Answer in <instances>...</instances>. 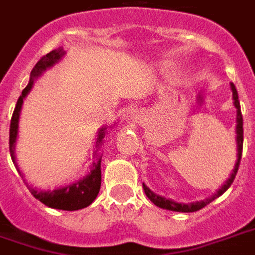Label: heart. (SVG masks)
I'll list each match as a JSON object with an SVG mask.
<instances>
[{
	"mask_svg": "<svg viewBox=\"0 0 255 255\" xmlns=\"http://www.w3.org/2000/svg\"><path fill=\"white\" fill-rule=\"evenodd\" d=\"M171 70V67L168 65H164V66H161V72L163 73H168Z\"/></svg>",
	"mask_w": 255,
	"mask_h": 255,
	"instance_id": "obj_1",
	"label": "heart"
}]
</instances>
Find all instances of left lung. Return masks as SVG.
I'll return each instance as SVG.
<instances>
[{"label": "left lung", "mask_w": 255, "mask_h": 255, "mask_svg": "<svg viewBox=\"0 0 255 255\" xmlns=\"http://www.w3.org/2000/svg\"><path fill=\"white\" fill-rule=\"evenodd\" d=\"M231 90H232V97H233V105L236 108V146H238V158H236V164L233 167L232 174L231 177L228 178L227 182L224 183L221 186V189L217 190V193L208 197V199H204L202 202H196V203H189V204H185V203H177L171 199H165L163 196L156 195L154 192L149 189L143 183V190H145L146 196L150 199V202H153L157 207L165 208V210H171V211H179V213H193V211H197L200 208L206 207L207 204L215 200L217 197H220L225 190L232 185L233 179L236 177V172H238V168H239L240 164V158H242V150H243V117H242V112H240V103H239V97H238V91H236V87L233 85V83H231Z\"/></svg>", "instance_id": "8db88e82"}]
</instances>
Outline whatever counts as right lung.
<instances>
[{"instance_id": "right-lung-1", "label": "right lung", "mask_w": 255, "mask_h": 255, "mask_svg": "<svg viewBox=\"0 0 255 255\" xmlns=\"http://www.w3.org/2000/svg\"><path fill=\"white\" fill-rule=\"evenodd\" d=\"M65 55L63 48H58L55 51H51L47 53L45 56H42L37 65L33 67V70L30 73V81H28L27 87L23 90L22 95L17 99L16 108L12 115V120H10V129H9V150L10 157L16 168L19 171V174H23L19 170V167L16 164V156H15V146L16 139H17V132H19V117H20V110L23 106V99L27 97L30 90L33 88V84L37 78L40 77L42 73L47 69L52 67L55 63H58L62 56ZM106 127H102L98 132L97 145H95V152H94V157L95 161L91 165V171L88 175H85L83 179H80L77 182L66 185L62 188L53 190H41L35 189L33 186H28V190L31 192V195L34 196L35 199H38L41 203H44L45 206L51 208H56V210H66V211H74V210H80V208L88 207L91 203L97 199L99 189H101V158L102 156L98 153V149L102 146L103 138L106 135Z\"/></svg>"}]
</instances>
